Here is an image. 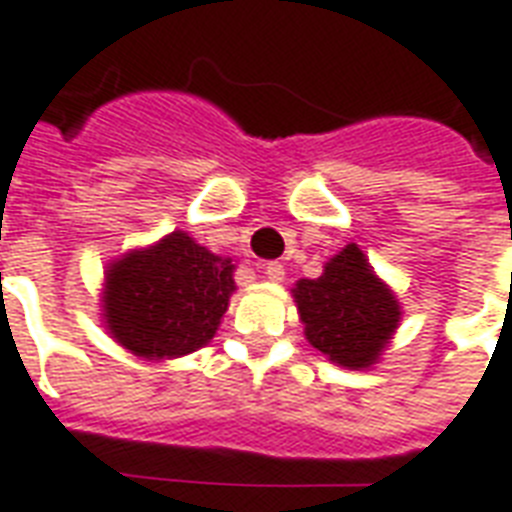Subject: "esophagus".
<instances>
[{"label": "esophagus", "instance_id": "obj_1", "mask_svg": "<svg viewBox=\"0 0 512 512\" xmlns=\"http://www.w3.org/2000/svg\"><path fill=\"white\" fill-rule=\"evenodd\" d=\"M263 274H266V279H271V282H282V279H285V266H282V263H276V260H271V263L263 266Z\"/></svg>", "mask_w": 512, "mask_h": 512}]
</instances>
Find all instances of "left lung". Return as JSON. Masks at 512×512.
<instances>
[{"label": "left lung", "instance_id": "1", "mask_svg": "<svg viewBox=\"0 0 512 512\" xmlns=\"http://www.w3.org/2000/svg\"><path fill=\"white\" fill-rule=\"evenodd\" d=\"M295 306L312 347L347 369H369L399 328L401 306L369 266L358 244L325 263L323 276L293 287Z\"/></svg>", "mask_w": 512, "mask_h": 512}]
</instances>
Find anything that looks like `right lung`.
I'll list each match as a JSON object with an SVG mask.
<instances>
[{
    "label": "right lung",
    "mask_w": 512,
    "mask_h": 512,
    "mask_svg": "<svg viewBox=\"0 0 512 512\" xmlns=\"http://www.w3.org/2000/svg\"><path fill=\"white\" fill-rule=\"evenodd\" d=\"M233 260L176 230L149 249L113 260L105 274L102 317L108 333L138 358L162 361L200 350L227 312Z\"/></svg>",
    "instance_id": "1"
}]
</instances>
